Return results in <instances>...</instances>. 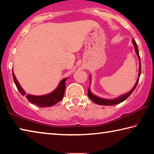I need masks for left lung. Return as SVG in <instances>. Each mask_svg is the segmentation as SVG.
<instances>
[{
	"instance_id": "obj_1",
	"label": "left lung",
	"mask_w": 154,
	"mask_h": 154,
	"mask_svg": "<svg viewBox=\"0 0 154 154\" xmlns=\"http://www.w3.org/2000/svg\"><path fill=\"white\" fill-rule=\"evenodd\" d=\"M132 44H133L134 48V50L135 52H136L138 59H139V74H138V79L137 80L136 83H135L134 86L132 88V89L131 90H130L128 92H127L126 94H122L120 96H118L117 98H101L99 97V96H96L95 94L91 92L90 90V84H91V75H89L90 77V86L89 88H88V94L89 98L92 100L94 103H95L96 104H98V105H105V106H108V105H118V104H119L123 102L127 98H128L129 96H130V94L133 92V91L134 90L135 88L137 87V85L138 84V82H139V77L140 75V72H141V66H140V56H139V49H138V46L137 45V43L135 40L132 39Z\"/></svg>"
}]
</instances>
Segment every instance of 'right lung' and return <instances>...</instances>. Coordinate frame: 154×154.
<instances>
[{
	"instance_id": "1",
	"label": "right lung",
	"mask_w": 154,
	"mask_h": 154,
	"mask_svg": "<svg viewBox=\"0 0 154 154\" xmlns=\"http://www.w3.org/2000/svg\"><path fill=\"white\" fill-rule=\"evenodd\" d=\"M13 78H14V81L17 90H19V92L22 96L26 95V97L29 102L36 106H40V107H48V106L55 105L56 104L62 100L64 96L65 88H66L65 82L66 81L68 77L62 79L58 83V86H57V88L53 92L47 94L40 96L29 94H26L24 90L22 88L20 83L17 80L14 71H13Z\"/></svg>"
}]
</instances>
